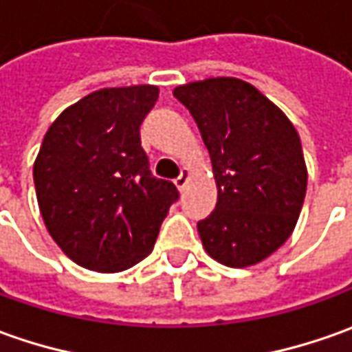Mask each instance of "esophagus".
Wrapping results in <instances>:
<instances>
[{
  "instance_id": "1",
  "label": "esophagus",
  "mask_w": 352,
  "mask_h": 352,
  "mask_svg": "<svg viewBox=\"0 0 352 352\" xmlns=\"http://www.w3.org/2000/svg\"><path fill=\"white\" fill-rule=\"evenodd\" d=\"M188 177H190V171H188L187 167H183L181 169V173H179V177L175 179V185L177 188H185V185H187Z\"/></svg>"
}]
</instances>
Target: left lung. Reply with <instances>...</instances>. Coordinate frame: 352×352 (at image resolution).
<instances>
[{
    "label": "left lung",
    "instance_id": "left-lung-1",
    "mask_svg": "<svg viewBox=\"0 0 352 352\" xmlns=\"http://www.w3.org/2000/svg\"><path fill=\"white\" fill-rule=\"evenodd\" d=\"M192 115L212 160L214 212L200 220L206 253L226 267L257 265L294 232L308 169L288 116L251 83L210 78L173 91Z\"/></svg>",
    "mask_w": 352,
    "mask_h": 352
}]
</instances>
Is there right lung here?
Instances as JSON below:
<instances>
[{"instance_id":"obj_1","label":"right lung","mask_w":352,"mask_h":352,"mask_svg":"<svg viewBox=\"0 0 352 352\" xmlns=\"http://www.w3.org/2000/svg\"><path fill=\"white\" fill-rule=\"evenodd\" d=\"M155 85L107 87L52 122L32 167L48 234L74 263L120 273L152 253L179 190L150 171L140 124Z\"/></svg>"}]
</instances>
